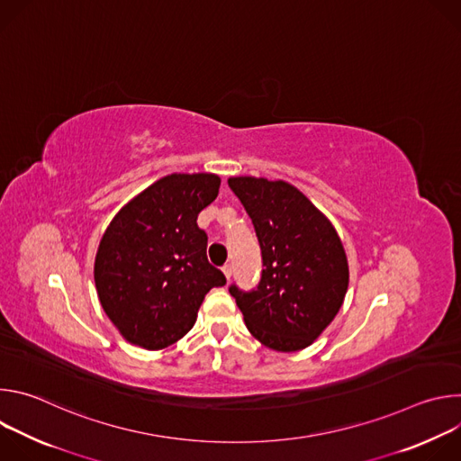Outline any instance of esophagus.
<instances>
[{
  "mask_svg": "<svg viewBox=\"0 0 461 461\" xmlns=\"http://www.w3.org/2000/svg\"><path fill=\"white\" fill-rule=\"evenodd\" d=\"M222 274H224V277L230 281V277H231V267H230V265H224V267H222Z\"/></svg>",
  "mask_w": 461,
  "mask_h": 461,
  "instance_id": "1",
  "label": "esophagus"
}]
</instances>
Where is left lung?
Instances as JSON below:
<instances>
[{
	"mask_svg": "<svg viewBox=\"0 0 461 461\" xmlns=\"http://www.w3.org/2000/svg\"><path fill=\"white\" fill-rule=\"evenodd\" d=\"M249 215L262 253L257 290L230 294L249 334L277 352L310 347L338 315L348 290V260L328 217L285 180L228 178Z\"/></svg>",
	"mask_w": 461,
	"mask_h": 461,
	"instance_id": "left-lung-1",
	"label": "left lung"
}]
</instances>
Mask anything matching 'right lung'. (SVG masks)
<instances>
[{"label":"right lung","instance_id":"add662e5","mask_svg":"<svg viewBox=\"0 0 461 461\" xmlns=\"http://www.w3.org/2000/svg\"><path fill=\"white\" fill-rule=\"evenodd\" d=\"M213 173H173L133 196L109 222L95 258L100 304L120 336L146 350L182 339L226 277L206 257L196 217L219 194Z\"/></svg>","mask_w":461,"mask_h":461}]
</instances>
